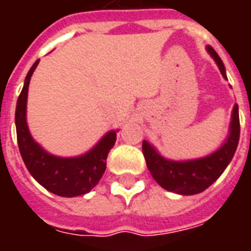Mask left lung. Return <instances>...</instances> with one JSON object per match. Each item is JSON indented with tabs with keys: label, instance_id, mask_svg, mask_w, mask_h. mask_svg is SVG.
<instances>
[{
	"label": "left lung",
	"instance_id": "left-lung-1",
	"mask_svg": "<svg viewBox=\"0 0 251 251\" xmlns=\"http://www.w3.org/2000/svg\"><path fill=\"white\" fill-rule=\"evenodd\" d=\"M210 56L215 60L222 76L227 79L226 68L219 55L212 47L205 48ZM239 113L238 104H234L231 122L228 127V136L221 148L204 157L194 160H169L161 156L157 149L147 140L142 141V153L147 160L149 172L158 185L169 192L179 195H196L203 192L221 176L230 164L239 142Z\"/></svg>",
	"mask_w": 251,
	"mask_h": 251
}]
</instances>
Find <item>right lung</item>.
Masks as SVG:
<instances>
[{
  "instance_id": "obj_1",
  "label": "right lung",
  "mask_w": 251,
  "mask_h": 251,
  "mask_svg": "<svg viewBox=\"0 0 251 251\" xmlns=\"http://www.w3.org/2000/svg\"><path fill=\"white\" fill-rule=\"evenodd\" d=\"M40 60H36L25 77L16 106V131L21 157L33 179L50 192L63 198H74L90 192L106 171V158L114 147L118 130H110L88 152L75 157H60L47 152L33 140L26 124V100L32 74Z\"/></svg>"
}]
</instances>
